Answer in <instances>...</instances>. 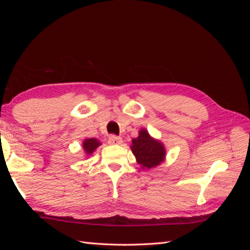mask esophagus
I'll use <instances>...</instances> for the list:
<instances>
[{"mask_svg": "<svg viewBox=\"0 0 250 250\" xmlns=\"http://www.w3.org/2000/svg\"><path fill=\"white\" fill-rule=\"evenodd\" d=\"M108 143L110 145H120V144H122V139L116 137V135H110L108 139Z\"/></svg>", "mask_w": 250, "mask_h": 250, "instance_id": "esophagus-1", "label": "esophagus"}]
</instances>
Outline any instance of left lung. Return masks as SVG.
Segmentation results:
<instances>
[{"label":"left lung","instance_id":"1","mask_svg":"<svg viewBox=\"0 0 250 250\" xmlns=\"http://www.w3.org/2000/svg\"><path fill=\"white\" fill-rule=\"evenodd\" d=\"M130 149L142 169L157 167L166 160L165 145L160 140L151 137L145 128L139 131L138 138L132 139Z\"/></svg>","mask_w":250,"mask_h":250}]
</instances>
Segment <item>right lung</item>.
<instances>
[{
    "instance_id": "right-lung-1",
    "label": "right lung",
    "mask_w": 250,
    "mask_h": 250,
    "mask_svg": "<svg viewBox=\"0 0 250 250\" xmlns=\"http://www.w3.org/2000/svg\"><path fill=\"white\" fill-rule=\"evenodd\" d=\"M99 146H101V142L98 141L95 138L85 139L82 142V148H83V150H84V153H85L86 157L92 155L95 152V150Z\"/></svg>"
}]
</instances>
